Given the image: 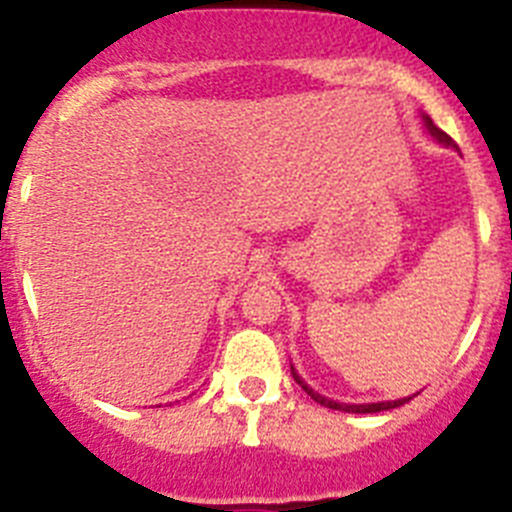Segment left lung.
<instances>
[{"mask_svg":"<svg viewBox=\"0 0 512 512\" xmlns=\"http://www.w3.org/2000/svg\"><path fill=\"white\" fill-rule=\"evenodd\" d=\"M423 120H425V128H428V133L433 135V140H438V143H443V146L456 148L454 140H451L449 135L443 133L441 128H436V125H433L431 117L423 115ZM292 377H295V382L300 384L302 390H305L307 395L312 397V400L320 402V405H325V408H330V410H343V413H382V410L400 408V405H405V402H410V397H402V400H392V402H369V405H346V402H336V400H328V397L318 395V392L312 390V387H307V384L302 382V377H297L295 369H292Z\"/></svg>","mask_w":512,"mask_h":512,"instance_id":"left-lung-1","label":"left lung"}]
</instances>
